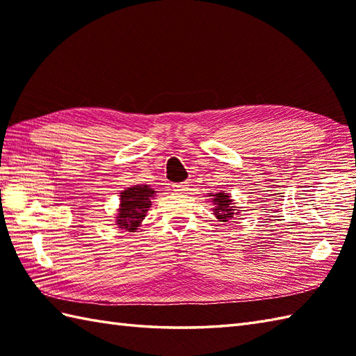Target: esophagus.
I'll return each mask as SVG.
<instances>
[{"instance_id":"1","label":"esophagus","mask_w":356,"mask_h":356,"mask_svg":"<svg viewBox=\"0 0 356 356\" xmlns=\"http://www.w3.org/2000/svg\"><path fill=\"white\" fill-rule=\"evenodd\" d=\"M188 185L186 182H182V184H174L172 185V191H176V193H185V191H188Z\"/></svg>"}]
</instances>
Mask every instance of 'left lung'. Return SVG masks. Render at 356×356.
Here are the masks:
<instances>
[{
	"label": "left lung",
	"mask_w": 356,
	"mask_h": 356,
	"mask_svg": "<svg viewBox=\"0 0 356 356\" xmlns=\"http://www.w3.org/2000/svg\"><path fill=\"white\" fill-rule=\"evenodd\" d=\"M216 202V208H214V214L217 218H220V222H229L231 218L236 216V209L231 205V195L228 193H217L214 194V200Z\"/></svg>",
	"instance_id": "obj_1"
}]
</instances>
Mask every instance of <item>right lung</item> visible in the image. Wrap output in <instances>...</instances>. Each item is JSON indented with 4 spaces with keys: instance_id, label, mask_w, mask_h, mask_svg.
<instances>
[{
    "instance_id": "right-lung-1",
    "label": "right lung",
    "mask_w": 356,
    "mask_h": 356,
    "mask_svg": "<svg viewBox=\"0 0 356 356\" xmlns=\"http://www.w3.org/2000/svg\"><path fill=\"white\" fill-rule=\"evenodd\" d=\"M120 208L118 214L119 228H124L130 232L138 229V226L145 217L154 191L148 185H134L127 188L124 193H120Z\"/></svg>"
}]
</instances>
